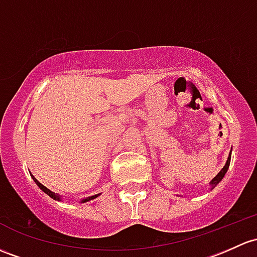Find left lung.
<instances>
[{
    "label": "left lung",
    "mask_w": 257,
    "mask_h": 257,
    "mask_svg": "<svg viewBox=\"0 0 257 257\" xmlns=\"http://www.w3.org/2000/svg\"><path fill=\"white\" fill-rule=\"evenodd\" d=\"M230 158H231V153H230V155L228 156V160H226V163H225V165H224V167H223V169H221L220 171L218 172V175H217V176H215V177L213 178V180L210 181V182H209L210 190H213V188H214L215 186H217L218 183H219L220 181L223 180V177L225 176L226 171H228V169H229V165H230Z\"/></svg>",
    "instance_id": "left-lung-1"
}]
</instances>
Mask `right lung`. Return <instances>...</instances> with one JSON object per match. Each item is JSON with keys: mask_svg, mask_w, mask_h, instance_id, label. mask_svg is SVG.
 <instances>
[{"mask_svg": "<svg viewBox=\"0 0 257 257\" xmlns=\"http://www.w3.org/2000/svg\"><path fill=\"white\" fill-rule=\"evenodd\" d=\"M31 176H32V178H33V180H34V182H36L37 185H38V187H39L40 190L43 191V192H44V193H47L48 196L51 197V198H53V199H55V201H63V196H60V194H56V193H54L53 191H50V190H49V188H47V187H45V186H43L42 183H40L39 181H38L37 178L33 176V175H31ZM99 194H101V193H98V194H94V196H91V197H87V198H83V199H81V201H80V203H85V202H88V201H91V199H94V198H97V197H98Z\"/></svg>", "mask_w": 257, "mask_h": 257, "instance_id": "right-lung-1", "label": "right lung"}]
</instances>
